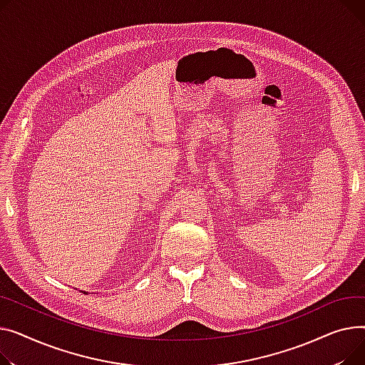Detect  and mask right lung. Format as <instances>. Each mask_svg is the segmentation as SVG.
<instances>
[{
	"instance_id": "obj_1",
	"label": "right lung",
	"mask_w": 365,
	"mask_h": 365,
	"mask_svg": "<svg viewBox=\"0 0 365 365\" xmlns=\"http://www.w3.org/2000/svg\"><path fill=\"white\" fill-rule=\"evenodd\" d=\"M83 293H87V292H83Z\"/></svg>"
}]
</instances>
